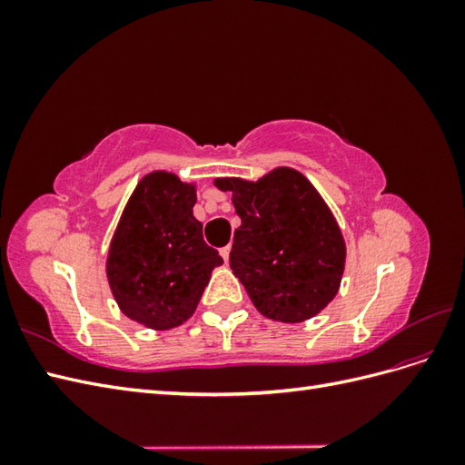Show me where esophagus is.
<instances>
[{
  "mask_svg": "<svg viewBox=\"0 0 465 465\" xmlns=\"http://www.w3.org/2000/svg\"><path fill=\"white\" fill-rule=\"evenodd\" d=\"M219 252H221V256H223L224 263H227V262H229V256H231V246H223Z\"/></svg>",
  "mask_w": 465,
  "mask_h": 465,
  "instance_id": "esophagus-1",
  "label": "esophagus"
}]
</instances>
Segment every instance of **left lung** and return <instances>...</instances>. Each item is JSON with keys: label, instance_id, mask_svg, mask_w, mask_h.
Instances as JSON below:
<instances>
[{"label": "left lung", "instance_id": "1", "mask_svg": "<svg viewBox=\"0 0 465 465\" xmlns=\"http://www.w3.org/2000/svg\"><path fill=\"white\" fill-rule=\"evenodd\" d=\"M232 193L241 217L231 250V270L258 312L285 323L314 318L340 291L345 241L318 190L289 166L256 182L215 178Z\"/></svg>", "mask_w": 465, "mask_h": 465}]
</instances>
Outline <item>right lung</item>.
<instances>
[{"mask_svg":"<svg viewBox=\"0 0 465 465\" xmlns=\"http://www.w3.org/2000/svg\"><path fill=\"white\" fill-rule=\"evenodd\" d=\"M195 184L154 171L135 186L108 248L106 277L120 311L151 330L184 323L223 263L193 217Z\"/></svg>","mask_w":465,"mask_h":465,"instance_id":"1","label":"right lung"}]
</instances>
